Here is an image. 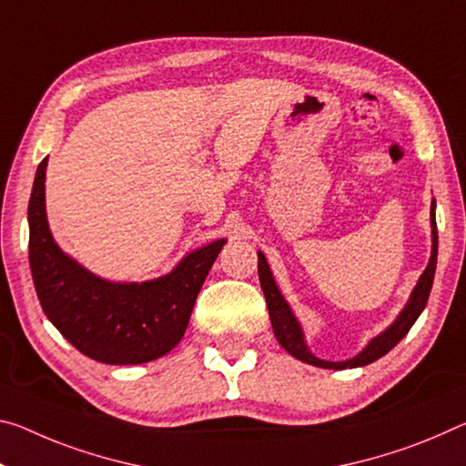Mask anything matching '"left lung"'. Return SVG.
<instances>
[{
    "label": "left lung",
    "mask_w": 466,
    "mask_h": 466,
    "mask_svg": "<svg viewBox=\"0 0 466 466\" xmlns=\"http://www.w3.org/2000/svg\"><path fill=\"white\" fill-rule=\"evenodd\" d=\"M431 226H433V248H431V261L427 265V269L423 271V276L419 278V282L415 286V290L410 294L409 305L404 307V311L400 317L390 326L381 336L369 342L367 349L357 354V357L350 360H342V363H331V360H321L313 357L309 349L305 346V339H302V331L299 321L294 319V315L290 311V307L286 305V300L282 294H279L276 282H273V276L269 271V265L265 261L263 253H259V282H261V290L265 294V302H268L269 309V319H271V328L273 334H276L278 342L282 344V349L297 357L299 360H305L309 365L315 367H323V369H346V367H363L373 363V360L381 359L383 354H388L394 346L400 342V339L409 334V329L412 328V323L417 321V317L423 313V309L427 305V299H430L431 286H433V276H435V263H438V224H435V201L431 205Z\"/></svg>",
    "instance_id": "left-lung-1"
}]
</instances>
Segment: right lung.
<instances>
[{"label":"right lung","instance_id":"obj_1","mask_svg":"<svg viewBox=\"0 0 466 466\" xmlns=\"http://www.w3.org/2000/svg\"><path fill=\"white\" fill-rule=\"evenodd\" d=\"M47 157L36 167L28 201V261L47 319L74 349L107 365H138L180 342L197 294L226 240L195 250L164 278L145 284L106 282L66 257L46 218Z\"/></svg>","mask_w":466,"mask_h":466}]
</instances>
